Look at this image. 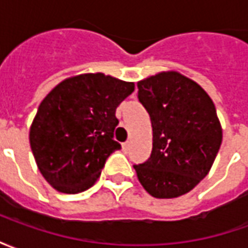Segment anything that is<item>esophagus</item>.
<instances>
[{
	"label": "esophagus",
	"instance_id": "1",
	"mask_svg": "<svg viewBox=\"0 0 248 248\" xmlns=\"http://www.w3.org/2000/svg\"><path fill=\"white\" fill-rule=\"evenodd\" d=\"M122 149H124V151H129L130 142H124V143H122Z\"/></svg>",
	"mask_w": 248,
	"mask_h": 248
}]
</instances>
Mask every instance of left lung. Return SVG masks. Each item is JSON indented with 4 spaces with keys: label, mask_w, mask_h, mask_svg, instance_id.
<instances>
[{
    "label": "left lung",
    "mask_w": 248,
    "mask_h": 248,
    "mask_svg": "<svg viewBox=\"0 0 248 248\" xmlns=\"http://www.w3.org/2000/svg\"><path fill=\"white\" fill-rule=\"evenodd\" d=\"M137 86L153 126L151 155L134 165L137 177L154 198L181 197L207 175L222 143L214 102L177 71L149 77Z\"/></svg>",
    "instance_id": "obj_1"
}]
</instances>
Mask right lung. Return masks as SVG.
<instances>
[{"mask_svg": "<svg viewBox=\"0 0 248 248\" xmlns=\"http://www.w3.org/2000/svg\"><path fill=\"white\" fill-rule=\"evenodd\" d=\"M133 92V82L89 73L62 81L41 102L30 147L41 174L56 190L77 194L95 183L106 159L121 149L113 140L115 108Z\"/></svg>", "mask_w": 248, "mask_h": 248, "instance_id": "obj_1", "label": "right lung"}]
</instances>
